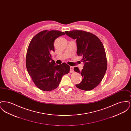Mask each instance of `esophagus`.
<instances>
[{
    "label": "esophagus",
    "instance_id": "esophagus-1",
    "mask_svg": "<svg viewBox=\"0 0 131 131\" xmlns=\"http://www.w3.org/2000/svg\"><path fill=\"white\" fill-rule=\"evenodd\" d=\"M70 72L71 73L74 72V67H72V66L70 67Z\"/></svg>",
    "mask_w": 131,
    "mask_h": 131
}]
</instances>
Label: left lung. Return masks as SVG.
I'll list each match as a JSON object with an SVG mask.
<instances>
[{
    "label": "left lung",
    "mask_w": 131,
    "mask_h": 131,
    "mask_svg": "<svg viewBox=\"0 0 131 131\" xmlns=\"http://www.w3.org/2000/svg\"><path fill=\"white\" fill-rule=\"evenodd\" d=\"M70 37L76 39L77 54L82 56L84 63L80 72L77 67L75 72L81 74L82 80L75 86L85 91L93 89L102 81L107 69V59L103 43L93 34L80 30L65 31Z\"/></svg>",
    "instance_id": "8db88e82"
}]
</instances>
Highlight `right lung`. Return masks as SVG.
<instances>
[{
    "label": "right lung",
    "mask_w": 131,
    "mask_h": 131,
    "mask_svg": "<svg viewBox=\"0 0 131 131\" xmlns=\"http://www.w3.org/2000/svg\"><path fill=\"white\" fill-rule=\"evenodd\" d=\"M64 34L65 32L58 30H43L34 36L29 44L26 67L33 82L41 90L56 89L63 75L70 72V66L66 63L56 65L51 55L54 51V40Z\"/></svg>",
    "instance_id": "right-lung-1"
}]
</instances>
